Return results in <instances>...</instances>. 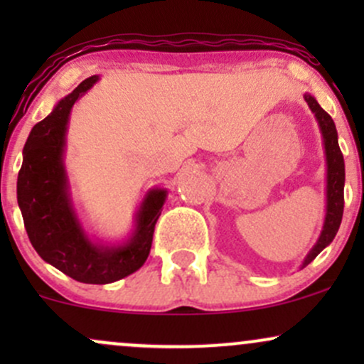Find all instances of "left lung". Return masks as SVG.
I'll use <instances>...</instances> for the list:
<instances>
[{
	"mask_svg": "<svg viewBox=\"0 0 364 364\" xmlns=\"http://www.w3.org/2000/svg\"><path fill=\"white\" fill-rule=\"evenodd\" d=\"M304 101L308 102L310 109L315 112L318 119L321 135H323L325 154H327V215H325L323 231H321L318 243L311 250L310 255L304 260L303 267L313 262L325 246L332 243L336 237L342 220V212H344V157H342L339 141H337V129L333 119L330 118L327 111L320 107V104L311 97L304 95Z\"/></svg>",
	"mask_w": 364,
	"mask_h": 364,
	"instance_id": "1",
	"label": "left lung"
}]
</instances>
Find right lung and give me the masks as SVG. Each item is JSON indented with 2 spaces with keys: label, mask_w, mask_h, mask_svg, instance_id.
Returning a JSON list of instances; mask_svg holds the SVG:
<instances>
[{
  "label": "right lung",
  "mask_w": 364,
  "mask_h": 364,
  "mask_svg": "<svg viewBox=\"0 0 364 364\" xmlns=\"http://www.w3.org/2000/svg\"><path fill=\"white\" fill-rule=\"evenodd\" d=\"M95 80L97 77L83 80L32 128L23 147L16 196L28 240L43 260L78 282L109 284L133 274L147 260L166 191L147 195L136 217L135 236L128 245L102 250L83 235L66 195L61 157L70 111Z\"/></svg>",
  "instance_id": "obj_1"
}]
</instances>
